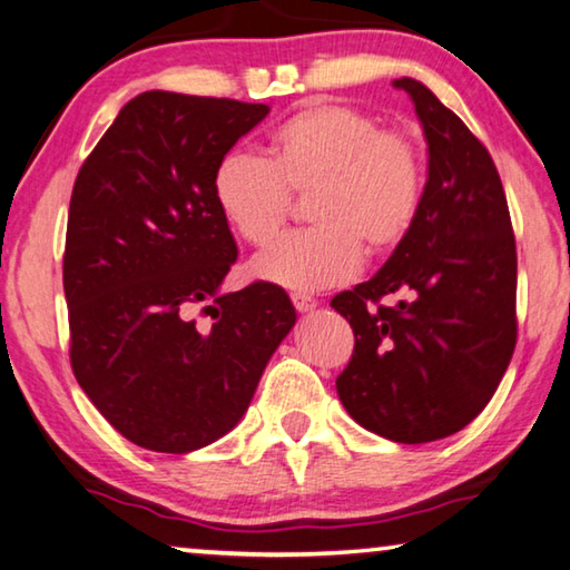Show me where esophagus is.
Instances as JSON below:
<instances>
[{"label":"esophagus","mask_w":570,"mask_h":570,"mask_svg":"<svg viewBox=\"0 0 570 570\" xmlns=\"http://www.w3.org/2000/svg\"><path fill=\"white\" fill-rule=\"evenodd\" d=\"M292 302L296 306V312H312V308L316 306V298L312 294H304V292H294Z\"/></svg>","instance_id":"1"}]
</instances>
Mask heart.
I'll use <instances>...</instances> for the list:
<instances>
[{
	"mask_svg": "<svg viewBox=\"0 0 570 570\" xmlns=\"http://www.w3.org/2000/svg\"><path fill=\"white\" fill-rule=\"evenodd\" d=\"M214 198L228 226L250 246L278 236L294 196H312V228L284 236L254 258V274L296 292L344 284L362 248H397L420 216L422 153L407 132L384 130L352 105L316 102L272 132L266 158L230 150L216 163Z\"/></svg>",
	"mask_w": 570,
	"mask_h": 570,
	"instance_id": "b5f03b06",
	"label": "heart"
}]
</instances>
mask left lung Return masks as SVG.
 I'll list each match as a JSON object with an SVG mask.
<instances>
[{"label":"left lung","mask_w":570,"mask_h":570,"mask_svg":"<svg viewBox=\"0 0 570 570\" xmlns=\"http://www.w3.org/2000/svg\"><path fill=\"white\" fill-rule=\"evenodd\" d=\"M394 88L422 120L428 186L380 274L332 298L354 332L336 392L362 428L417 445L455 435L503 380L518 340V256L488 148L422 82L402 77Z\"/></svg>","instance_id":"1"}]
</instances>
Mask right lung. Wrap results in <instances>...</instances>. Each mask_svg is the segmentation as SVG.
Masks as SVG:
<instances>
[{
	"instance_id": "1",
	"label": "right lung",
	"mask_w": 570,
	"mask_h": 570,
	"mask_svg": "<svg viewBox=\"0 0 570 570\" xmlns=\"http://www.w3.org/2000/svg\"><path fill=\"white\" fill-rule=\"evenodd\" d=\"M268 105L150 90L85 158L67 216L62 284L75 380L122 438L206 448L244 417L296 322L282 286H218L236 240L216 163Z\"/></svg>"
}]
</instances>
